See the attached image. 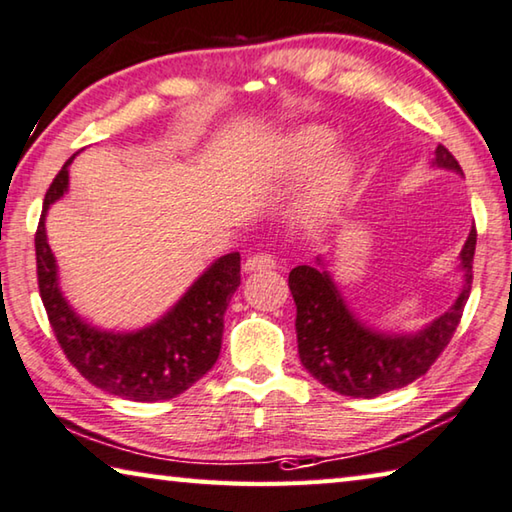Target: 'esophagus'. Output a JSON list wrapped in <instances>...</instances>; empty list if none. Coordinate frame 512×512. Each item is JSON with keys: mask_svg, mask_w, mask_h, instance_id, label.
Returning a JSON list of instances; mask_svg holds the SVG:
<instances>
[{"mask_svg": "<svg viewBox=\"0 0 512 512\" xmlns=\"http://www.w3.org/2000/svg\"><path fill=\"white\" fill-rule=\"evenodd\" d=\"M275 269V259L271 255H253L243 262V271L257 273V271H271Z\"/></svg>", "mask_w": 512, "mask_h": 512, "instance_id": "34e87169", "label": "esophagus"}]
</instances>
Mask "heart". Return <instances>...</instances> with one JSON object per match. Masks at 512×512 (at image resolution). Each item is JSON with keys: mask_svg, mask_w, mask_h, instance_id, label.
<instances>
[{"mask_svg": "<svg viewBox=\"0 0 512 512\" xmlns=\"http://www.w3.org/2000/svg\"><path fill=\"white\" fill-rule=\"evenodd\" d=\"M337 134L326 125H303L289 132L273 152L271 173L275 177H303L335 148ZM358 154L348 148L332 152L316 170L300 200L298 216L303 225H319L342 207L346 193L358 177Z\"/></svg>", "mask_w": 512, "mask_h": 512, "instance_id": "obj_1", "label": "heart"}]
</instances>
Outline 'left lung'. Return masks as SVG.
<instances>
[{"instance_id": "left-lung-1", "label": "left lung", "mask_w": 512, "mask_h": 512, "mask_svg": "<svg viewBox=\"0 0 512 512\" xmlns=\"http://www.w3.org/2000/svg\"><path fill=\"white\" fill-rule=\"evenodd\" d=\"M431 166L462 175L453 154L437 145ZM476 230L458 255L462 275L460 294L449 310L412 332L380 330L362 321L328 271V262L316 257L312 266H296L289 273V289L296 303V337L300 364L321 385L353 399H373L410 385L431 369L437 355L451 342L472 289Z\"/></svg>"}]
</instances>
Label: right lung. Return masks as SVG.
Segmentation results:
<instances>
[{
	"instance_id": "1",
	"label": "right lung",
	"mask_w": 512,
	"mask_h": 512,
	"mask_svg": "<svg viewBox=\"0 0 512 512\" xmlns=\"http://www.w3.org/2000/svg\"><path fill=\"white\" fill-rule=\"evenodd\" d=\"M63 164L45 193L36 230L38 289L54 335L88 383L129 401L175 399L214 367L221 353L223 316L241 285V255L227 253L202 271L182 298L157 321L136 330H107L88 323L68 303L59 285V266L47 241L45 218L56 200L68 193Z\"/></svg>"
}]
</instances>
